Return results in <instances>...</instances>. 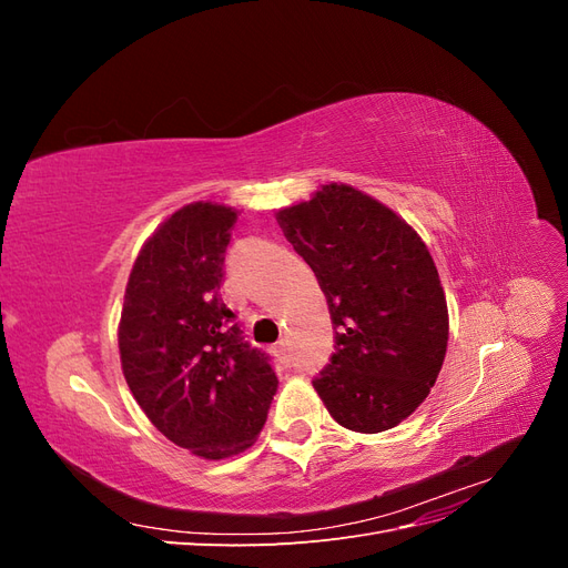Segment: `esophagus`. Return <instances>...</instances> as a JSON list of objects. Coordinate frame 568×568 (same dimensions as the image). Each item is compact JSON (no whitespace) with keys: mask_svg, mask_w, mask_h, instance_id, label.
<instances>
[{"mask_svg":"<svg viewBox=\"0 0 568 568\" xmlns=\"http://www.w3.org/2000/svg\"><path fill=\"white\" fill-rule=\"evenodd\" d=\"M274 355H277L280 365H288V346H286V341H280L277 346H274Z\"/></svg>","mask_w":568,"mask_h":568,"instance_id":"esophagus-1","label":"esophagus"}]
</instances>
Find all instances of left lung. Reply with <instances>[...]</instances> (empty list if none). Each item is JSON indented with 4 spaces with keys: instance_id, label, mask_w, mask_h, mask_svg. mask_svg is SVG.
<instances>
[{
    "instance_id": "8db88e82",
    "label": "left lung",
    "mask_w": 568,
    "mask_h": 568,
    "mask_svg": "<svg viewBox=\"0 0 568 568\" xmlns=\"http://www.w3.org/2000/svg\"><path fill=\"white\" fill-rule=\"evenodd\" d=\"M277 222L313 267L329 305L334 355L315 390L357 434L407 419L436 384L448 348V303L422 236L359 189L322 184Z\"/></svg>"
}]
</instances>
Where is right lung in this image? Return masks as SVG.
Masks as SVG:
<instances>
[{
  "mask_svg": "<svg viewBox=\"0 0 568 568\" xmlns=\"http://www.w3.org/2000/svg\"><path fill=\"white\" fill-rule=\"evenodd\" d=\"M236 211L196 201L153 232L132 265L118 324L136 405L180 448L225 459L251 448L277 374L220 298Z\"/></svg>",
  "mask_w": 568,
  "mask_h": 568,
  "instance_id": "add662e5",
  "label": "right lung"
}]
</instances>
